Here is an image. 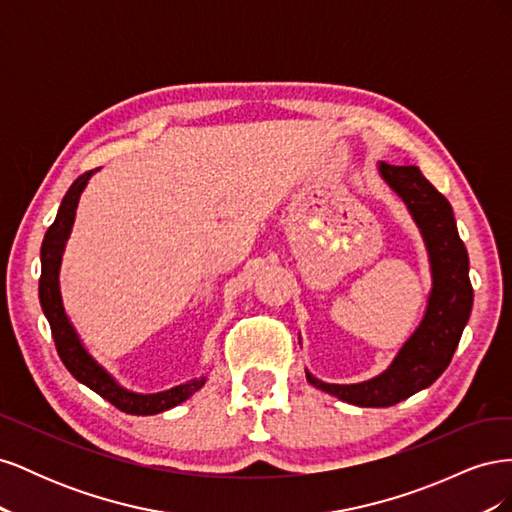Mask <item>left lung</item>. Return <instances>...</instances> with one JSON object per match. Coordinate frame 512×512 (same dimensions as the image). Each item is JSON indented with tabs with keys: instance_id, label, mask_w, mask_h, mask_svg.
Returning a JSON list of instances; mask_svg holds the SVG:
<instances>
[{
	"instance_id": "left-lung-1",
	"label": "left lung",
	"mask_w": 512,
	"mask_h": 512,
	"mask_svg": "<svg viewBox=\"0 0 512 512\" xmlns=\"http://www.w3.org/2000/svg\"><path fill=\"white\" fill-rule=\"evenodd\" d=\"M378 173L404 200L414 224L421 230L429 258L431 290L421 322L382 374L356 384H331L305 369L307 382L316 389L361 408L395 406L436 382L453 359L474 301L468 252L459 239L448 200L416 166L378 162Z\"/></svg>"
}]
</instances>
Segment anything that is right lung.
<instances>
[{
    "label": "right lung",
    "instance_id": "obj_1",
    "mask_svg": "<svg viewBox=\"0 0 512 512\" xmlns=\"http://www.w3.org/2000/svg\"><path fill=\"white\" fill-rule=\"evenodd\" d=\"M94 173H98V168L89 170V173L81 175L70 185V190L66 192L64 200H61V207L57 211L53 226L46 230L42 250H40V262H42V275H40V288H38L40 305L46 320L51 324L53 339H55L61 361H64V365L76 380L89 386L91 391L98 393L106 401H111V404L121 412L136 414V416L160 414L183 404L185 399H190L196 391L203 389L207 376L194 378L190 382H183L179 386H173V389L160 391V393H136L126 389V386H121L113 378V374H108L94 356L89 354L83 339L79 337V333H76L74 324L66 314L64 301H61V290H59L61 256H64L66 241L70 239L72 224L76 218V207H79V198L87 188V181Z\"/></svg>",
    "mask_w": 512,
    "mask_h": 512
}]
</instances>
